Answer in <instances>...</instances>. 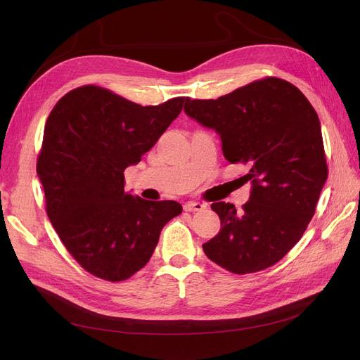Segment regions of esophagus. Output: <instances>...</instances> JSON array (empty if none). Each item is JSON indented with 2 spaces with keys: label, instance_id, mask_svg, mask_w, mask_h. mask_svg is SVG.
<instances>
[{
  "label": "esophagus",
  "instance_id": "obj_1",
  "mask_svg": "<svg viewBox=\"0 0 360 360\" xmlns=\"http://www.w3.org/2000/svg\"><path fill=\"white\" fill-rule=\"evenodd\" d=\"M183 209L186 212H201L205 209V205L198 201H188V202H184Z\"/></svg>",
  "mask_w": 360,
  "mask_h": 360
}]
</instances>
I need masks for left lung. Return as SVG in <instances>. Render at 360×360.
I'll return each mask as SVG.
<instances>
[{
  "label": "left lung",
  "mask_w": 360,
  "mask_h": 360,
  "mask_svg": "<svg viewBox=\"0 0 360 360\" xmlns=\"http://www.w3.org/2000/svg\"><path fill=\"white\" fill-rule=\"evenodd\" d=\"M184 112L221 136L228 162L249 168L242 210L212 204L221 231L202 245L204 254L237 275L274 266L300 240L328 180L317 112L297 86L279 78L216 101L186 99Z\"/></svg>",
  "instance_id": "left-lung-1"
}]
</instances>
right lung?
<instances>
[{
	"instance_id": "obj_1",
	"label": "right lung",
	"mask_w": 360,
	"mask_h": 360,
	"mask_svg": "<svg viewBox=\"0 0 360 360\" xmlns=\"http://www.w3.org/2000/svg\"><path fill=\"white\" fill-rule=\"evenodd\" d=\"M184 102L141 106L85 85L51 111L37 159L46 212L64 246L94 276L117 282L136 274L162 228L181 213L176 201L124 192L123 172L158 143Z\"/></svg>"
}]
</instances>
